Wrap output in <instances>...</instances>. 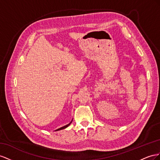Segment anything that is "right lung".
Returning <instances> with one entry per match:
<instances>
[{
  "instance_id": "obj_1",
  "label": "right lung",
  "mask_w": 160,
  "mask_h": 160,
  "mask_svg": "<svg viewBox=\"0 0 160 160\" xmlns=\"http://www.w3.org/2000/svg\"><path fill=\"white\" fill-rule=\"evenodd\" d=\"M73 120V119H72ZM72 121L69 123V124H68V125H65V126H63V127H60V128H59V129H56V131H60V130H62V129H66V127H68V126H69L71 123H72Z\"/></svg>"
}]
</instances>
